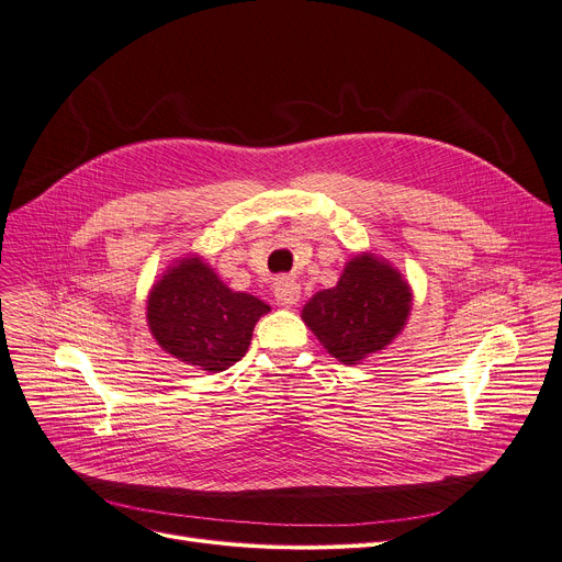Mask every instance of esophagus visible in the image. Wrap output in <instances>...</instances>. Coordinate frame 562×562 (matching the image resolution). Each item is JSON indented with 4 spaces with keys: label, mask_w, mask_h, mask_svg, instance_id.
<instances>
[{
    "label": "esophagus",
    "mask_w": 562,
    "mask_h": 562,
    "mask_svg": "<svg viewBox=\"0 0 562 562\" xmlns=\"http://www.w3.org/2000/svg\"><path fill=\"white\" fill-rule=\"evenodd\" d=\"M273 293H276V301L282 307H291V305H296L301 299V284L291 278H280L273 286Z\"/></svg>",
    "instance_id": "1"
}]
</instances>
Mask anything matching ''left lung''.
<instances>
[{"label":"left lung","instance_id":"obj_1","mask_svg":"<svg viewBox=\"0 0 562 562\" xmlns=\"http://www.w3.org/2000/svg\"><path fill=\"white\" fill-rule=\"evenodd\" d=\"M409 289L392 266L371 255L348 261L335 289L318 291L303 321L344 364H358L385 348L405 326Z\"/></svg>","mask_w":562,"mask_h":562}]
</instances>
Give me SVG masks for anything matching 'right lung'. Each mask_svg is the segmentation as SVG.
I'll use <instances>...</instances> for the list:
<instances>
[{"mask_svg": "<svg viewBox=\"0 0 562 562\" xmlns=\"http://www.w3.org/2000/svg\"><path fill=\"white\" fill-rule=\"evenodd\" d=\"M266 312L269 305L227 289L200 259L175 266L147 301V323L161 348L204 371H225L239 362Z\"/></svg>", "mask_w": 562, "mask_h": 562, "instance_id": "add662e5", "label": "right lung"}]
</instances>
